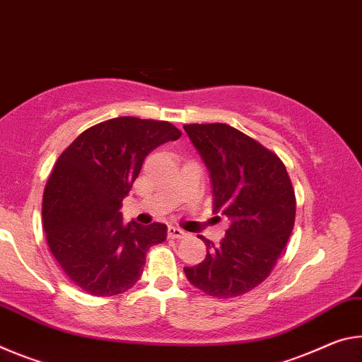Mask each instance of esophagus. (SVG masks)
I'll list each match as a JSON object with an SVG mask.
<instances>
[{
  "label": "esophagus",
  "instance_id": "esophagus-1",
  "mask_svg": "<svg viewBox=\"0 0 362 362\" xmlns=\"http://www.w3.org/2000/svg\"><path fill=\"white\" fill-rule=\"evenodd\" d=\"M187 233H185V230L176 228V226H170L168 228V237L170 239H182V237H186Z\"/></svg>",
  "mask_w": 362,
  "mask_h": 362
}]
</instances>
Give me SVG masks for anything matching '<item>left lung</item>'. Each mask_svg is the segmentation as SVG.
Wrapping results in <instances>:
<instances>
[{
    "label": "left lung",
    "instance_id": "obj_1",
    "mask_svg": "<svg viewBox=\"0 0 362 362\" xmlns=\"http://www.w3.org/2000/svg\"><path fill=\"white\" fill-rule=\"evenodd\" d=\"M185 132L210 173L213 213L229 223L220 245L200 235L206 257L185 274L210 297H239L269 276L287 245L297 210L292 182L281 158L239 129L194 123Z\"/></svg>",
    "mask_w": 362,
    "mask_h": 362
}]
</instances>
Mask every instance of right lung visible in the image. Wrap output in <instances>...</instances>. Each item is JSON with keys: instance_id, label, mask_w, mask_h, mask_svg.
I'll return each instance as SVG.
<instances>
[{"instance_id": "1", "label": "right lung", "mask_w": 362, "mask_h": 362, "mask_svg": "<svg viewBox=\"0 0 362 362\" xmlns=\"http://www.w3.org/2000/svg\"><path fill=\"white\" fill-rule=\"evenodd\" d=\"M180 136L168 122L118 117L88 128L57 158L45 187L43 226L75 286L112 297L139 281L149 247L167 239V224H125L122 200L144 158Z\"/></svg>"}]
</instances>
